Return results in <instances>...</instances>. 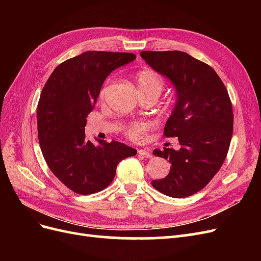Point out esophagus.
Returning a JSON list of instances; mask_svg holds the SVG:
<instances>
[{
    "mask_svg": "<svg viewBox=\"0 0 261 261\" xmlns=\"http://www.w3.org/2000/svg\"><path fill=\"white\" fill-rule=\"evenodd\" d=\"M138 153H139L140 155L145 156V158H152L151 152H149L148 150H145V149H139V150H138Z\"/></svg>",
    "mask_w": 261,
    "mask_h": 261,
    "instance_id": "obj_1",
    "label": "esophagus"
}]
</instances>
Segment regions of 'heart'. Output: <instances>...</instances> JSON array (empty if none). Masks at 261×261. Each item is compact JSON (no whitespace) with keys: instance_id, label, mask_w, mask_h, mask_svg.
Returning <instances> with one entry per match:
<instances>
[{"instance_id":"b5f03b06","label":"heart","mask_w":261,"mask_h":261,"mask_svg":"<svg viewBox=\"0 0 261 261\" xmlns=\"http://www.w3.org/2000/svg\"><path fill=\"white\" fill-rule=\"evenodd\" d=\"M137 82V88L138 91H147L152 90L158 93H161L163 89V80L153 70L150 69H144L139 72L136 76ZM109 81L106 83V85L102 87L100 91V98H103L108 91ZM150 124L147 122H136L130 124L127 128H126V135H127L132 140L140 141L144 138L145 133L149 129Z\"/></svg>"}]
</instances>
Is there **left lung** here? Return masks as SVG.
Masks as SVG:
<instances>
[{"mask_svg":"<svg viewBox=\"0 0 261 261\" xmlns=\"http://www.w3.org/2000/svg\"><path fill=\"white\" fill-rule=\"evenodd\" d=\"M140 57L176 91L164 136L177 137L179 149L153 150L171 168L151 184L164 195L184 198L199 192L222 167L233 134L231 100L215 69L185 52L143 51Z\"/></svg>","mask_w":261,"mask_h":261,"instance_id":"left-lung-1","label":"left lung"}]
</instances>
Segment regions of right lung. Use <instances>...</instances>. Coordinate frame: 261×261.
Segmentation results:
<instances>
[{"mask_svg": "<svg viewBox=\"0 0 261 261\" xmlns=\"http://www.w3.org/2000/svg\"><path fill=\"white\" fill-rule=\"evenodd\" d=\"M136 59L133 53L87 51L66 60L44 85L37 110L38 138L49 169L70 191L98 193L110 185L117 164L137 150L118 141L86 138L87 116L114 69Z\"/></svg>", "mask_w": 261, "mask_h": 261, "instance_id": "1", "label": "right lung"}]
</instances>
